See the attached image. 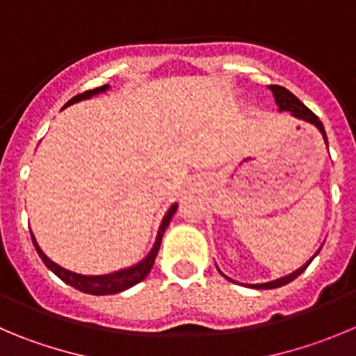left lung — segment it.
<instances>
[{"label":"left lung","mask_w":356,"mask_h":356,"mask_svg":"<svg viewBox=\"0 0 356 356\" xmlns=\"http://www.w3.org/2000/svg\"><path fill=\"white\" fill-rule=\"evenodd\" d=\"M268 89H270L272 95H274L275 103H277L279 111H281V112H283V111L291 112V114H293L295 118H297V119H302V121L311 122V124L316 126V128L320 129V131H321V135H323L325 144H328V140H327V133H325V128H323V122H321L320 119H318V115L314 114V112L309 111V108L305 107L304 103H302L300 99H298L297 96L293 95V92H290V91H288L286 88H283V86H268ZM318 253H320V249H318V251H316V254H318ZM316 254H314V257H316ZM314 257H313V258H314ZM313 258H311V260H309L307 264H305V265H302V267L298 268V270L291 272V274L284 275V277L275 279V281H270V283L249 284V286H251V288H257V290H272V288L284 286V284L291 283V281H293V279H297L298 275H300L302 272H304L305 268L309 267V264H311V261H313ZM218 270H219V268H218ZM219 274L225 275L223 272H221V270H219ZM225 277H227V275H225ZM227 279H228V277H227Z\"/></svg>","instance_id":"obj_1"}]
</instances>
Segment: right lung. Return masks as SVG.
Listing matches in <instances>:
<instances>
[{"label": "right lung", "instance_id": "obj_1", "mask_svg": "<svg viewBox=\"0 0 356 356\" xmlns=\"http://www.w3.org/2000/svg\"><path fill=\"white\" fill-rule=\"evenodd\" d=\"M107 89H108V86H102V88L89 89V91H84L82 95L73 96V98L66 103L65 107H68V105H72V103L81 102V99L91 98V96L98 95V92L107 91ZM175 211H177V205L174 204L170 209H168V212L165 214V218H163L161 227H159V230H158V237H156V242H154V245H152L151 253H149L147 257L140 261V264L133 265V267H129V268H122V270L114 272V274L82 275V274H75V272L66 270V268L59 267L58 264H54V261L49 260V258L45 257V253H43L42 249L38 248V244H36L33 234H31V241H33V245H35V249H36V253H38V257L42 258L43 264L47 265L49 270L54 272V274L58 275L61 281H65L66 284H70V286L77 288L79 291H84V293H89V295L119 293V291L128 290V288L135 286L137 283L144 281L145 275L151 272L152 265H154V260H156V254H158V251H159V244H161L163 234H165V230H167L168 223H170V219H172V216L175 214Z\"/></svg>", "mask_w": 356, "mask_h": 356}]
</instances>
